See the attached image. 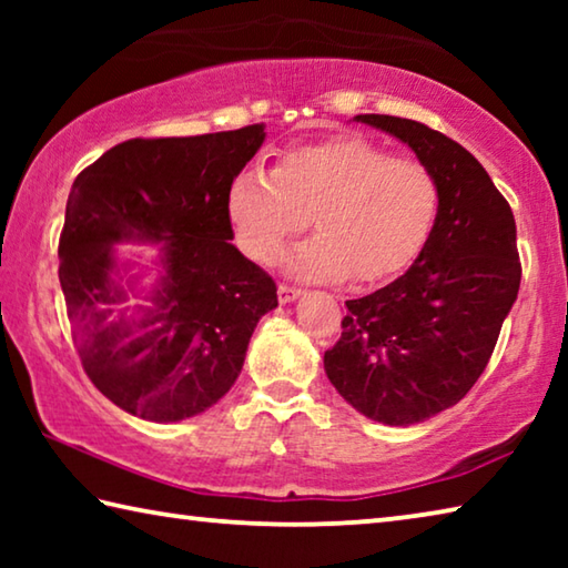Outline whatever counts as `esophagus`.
Returning a JSON list of instances; mask_svg holds the SVG:
<instances>
[{
	"label": "esophagus",
	"instance_id": "1",
	"mask_svg": "<svg viewBox=\"0 0 568 568\" xmlns=\"http://www.w3.org/2000/svg\"><path fill=\"white\" fill-rule=\"evenodd\" d=\"M301 295H303L301 287H293V285H285V283L277 285V301H281V303H293Z\"/></svg>",
	"mask_w": 568,
	"mask_h": 568
}]
</instances>
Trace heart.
<instances>
[{
	"label": "heart",
	"mask_w": 568,
	"mask_h": 568,
	"mask_svg": "<svg viewBox=\"0 0 568 568\" xmlns=\"http://www.w3.org/2000/svg\"><path fill=\"white\" fill-rule=\"evenodd\" d=\"M438 210L440 187L428 165L361 134L291 148L273 172L245 168L227 185L237 245L261 263H273L313 215L318 235L287 257V271L303 281H388L428 245Z\"/></svg>",
	"instance_id": "b5f03b06"
}]
</instances>
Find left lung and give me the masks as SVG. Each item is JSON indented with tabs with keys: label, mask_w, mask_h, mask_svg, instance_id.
<instances>
[{
	"label": "left lung",
	"mask_w": 568,
	"mask_h": 568,
	"mask_svg": "<svg viewBox=\"0 0 568 568\" xmlns=\"http://www.w3.org/2000/svg\"><path fill=\"white\" fill-rule=\"evenodd\" d=\"M416 152L440 187L428 245L381 291L345 301L325 373L355 410L413 426L474 388L516 303L521 263L506 197L466 148L416 120L358 114Z\"/></svg>",
	"instance_id": "left-lung-1"
}]
</instances>
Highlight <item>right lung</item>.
Listing matches in <instances>:
<instances>
[{
    "mask_svg": "<svg viewBox=\"0 0 568 568\" xmlns=\"http://www.w3.org/2000/svg\"><path fill=\"white\" fill-rule=\"evenodd\" d=\"M265 124L120 142L77 175L60 235V285L84 373L114 406L152 423L197 416L243 371L257 321L277 305L263 267L230 243L227 185ZM162 242L163 275L132 316L119 307L118 242Z\"/></svg>",
    "mask_w": 568,
    "mask_h": 568,
    "instance_id": "right-lung-1",
    "label": "right lung"
}]
</instances>
